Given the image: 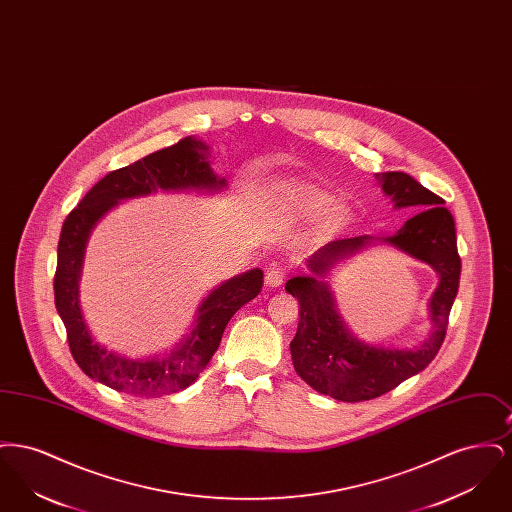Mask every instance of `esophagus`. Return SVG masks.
Here are the masks:
<instances>
[{
    "label": "esophagus",
    "mask_w": 512,
    "mask_h": 512,
    "mask_svg": "<svg viewBox=\"0 0 512 512\" xmlns=\"http://www.w3.org/2000/svg\"><path fill=\"white\" fill-rule=\"evenodd\" d=\"M284 278H286V272L282 268L272 267L267 270L265 282H267V286H270V288H278L284 282Z\"/></svg>",
    "instance_id": "obj_1"
}]
</instances>
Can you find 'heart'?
<instances>
[{
    "instance_id": "b5f03b06",
    "label": "heart",
    "mask_w": 512,
    "mask_h": 512,
    "mask_svg": "<svg viewBox=\"0 0 512 512\" xmlns=\"http://www.w3.org/2000/svg\"><path fill=\"white\" fill-rule=\"evenodd\" d=\"M280 199L282 203L295 207L303 213H324L326 209L332 207L334 199L328 194H322L311 186L305 184H288L282 188L280 192Z\"/></svg>"
}]
</instances>
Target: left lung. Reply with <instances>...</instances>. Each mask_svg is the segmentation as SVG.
<instances>
[{"label":"left lung","instance_id":"1","mask_svg":"<svg viewBox=\"0 0 512 512\" xmlns=\"http://www.w3.org/2000/svg\"><path fill=\"white\" fill-rule=\"evenodd\" d=\"M378 180L397 209H418L393 236L378 240L436 268L439 286L430 299L432 334L414 349L368 345L347 330L326 282L311 274L288 280L286 292L299 299L297 334L290 343L293 368L313 390L345 403L380 397L430 365L445 340L449 313L459 292L461 257L455 220L443 207V199L405 172H382ZM372 242V236L330 242L311 259V268L322 274L338 259Z\"/></svg>","mask_w":512,"mask_h":512}]
</instances>
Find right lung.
Instances as JSON below:
<instances>
[{"label": "right lung", "instance_id": "add662e5", "mask_svg": "<svg viewBox=\"0 0 512 512\" xmlns=\"http://www.w3.org/2000/svg\"><path fill=\"white\" fill-rule=\"evenodd\" d=\"M209 147L186 136L174 146L103 176L67 215L57 245L53 278L55 307L67 328V340L76 365L86 376L134 397H161L188 388L219 349L224 328L234 313L263 288V270L253 268L222 284L203 301L190 338L165 359L134 361L107 351L92 340L78 301V278L88 236L121 199L155 190H220L219 178L207 157Z\"/></svg>", "mask_w": 512, "mask_h": 512}]
</instances>
